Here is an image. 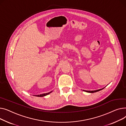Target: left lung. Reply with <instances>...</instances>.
<instances>
[{
    "label": "left lung",
    "instance_id": "8db88e82",
    "mask_svg": "<svg viewBox=\"0 0 126 126\" xmlns=\"http://www.w3.org/2000/svg\"><path fill=\"white\" fill-rule=\"evenodd\" d=\"M101 88V89H99V90H95V91H85V90H83V91L85 92H87V93H95V92H99L102 90H103V88Z\"/></svg>",
    "mask_w": 126,
    "mask_h": 126
}]
</instances>
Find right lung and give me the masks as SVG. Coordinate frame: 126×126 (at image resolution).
Returning <instances> with one entry per match:
<instances>
[{
    "mask_svg": "<svg viewBox=\"0 0 126 126\" xmlns=\"http://www.w3.org/2000/svg\"><path fill=\"white\" fill-rule=\"evenodd\" d=\"M52 92V91H51L49 93H45V94H38V95H33L34 96H36V97H44V96H46L48 94H50Z\"/></svg>",
    "mask_w": 126,
    "mask_h": 126,
    "instance_id": "1",
    "label": "right lung"
}]
</instances>
